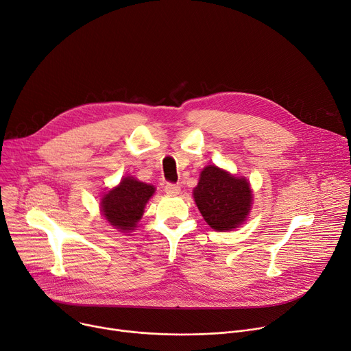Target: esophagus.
I'll list each match as a JSON object with an SVG mask.
<instances>
[{
    "instance_id": "34e87169",
    "label": "esophagus",
    "mask_w": 351,
    "mask_h": 351,
    "mask_svg": "<svg viewBox=\"0 0 351 351\" xmlns=\"http://www.w3.org/2000/svg\"><path fill=\"white\" fill-rule=\"evenodd\" d=\"M165 192L168 195H179L180 192V186L175 184V183H167L165 184Z\"/></svg>"
}]
</instances>
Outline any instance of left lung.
<instances>
[{
  "label": "left lung",
  "mask_w": 351,
  "mask_h": 351,
  "mask_svg": "<svg viewBox=\"0 0 351 351\" xmlns=\"http://www.w3.org/2000/svg\"><path fill=\"white\" fill-rule=\"evenodd\" d=\"M193 196L207 224L219 231L241 224L252 202L247 179L231 176L215 165L202 171Z\"/></svg>",
  "instance_id": "left-lung-1"
}]
</instances>
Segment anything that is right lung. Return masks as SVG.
Returning <instances> with one entry per match:
<instances>
[{
  "label": "right lung",
  "mask_w": 351,
  "mask_h": 351,
  "mask_svg": "<svg viewBox=\"0 0 351 351\" xmlns=\"http://www.w3.org/2000/svg\"><path fill=\"white\" fill-rule=\"evenodd\" d=\"M155 188L131 176L124 178L115 189L101 199V212L106 220L124 231L134 230L136 221L143 217L144 208Z\"/></svg>",
  "instance_id": "obj_1"
}]
</instances>
